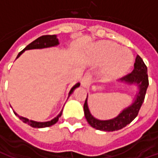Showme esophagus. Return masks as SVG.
I'll return each instance as SVG.
<instances>
[{
	"mask_svg": "<svg viewBox=\"0 0 158 158\" xmlns=\"http://www.w3.org/2000/svg\"><path fill=\"white\" fill-rule=\"evenodd\" d=\"M81 84L84 87H89L91 84V75L89 73H86L85 75L84 76V78L82 79V81H81Z\"/></svg>",
	"mask_w": 158,
	"mask_h": 158,
	"instance_id": "esophagus-1",
	"label": "esophagus"
}]
</instances>
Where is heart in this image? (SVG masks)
<instances>
[{"label":"heart","mask_w":158,"mask_h":158,"mask_svg":"<svg viewBox=\"0 0 158 158\" xmlns=\"http://www.w3.org/2000/svg\"><path fill=\"white\" fill-rule=\"evenodd\" d=\"M99 61L106 62V74L110 78H118L128 72L133 63V55L129 49L120 48L114 43H101L96 48Z\"/></svg>","instance_id":"b5f03b06"}]
</instances>
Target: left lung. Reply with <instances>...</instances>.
Listing matches in <instances>:
<instances>
[{"label": "left lung", "mask_w": 158, "mask_h": 158, "mask_svg": "<svg viewBox=\"0 0 158 158\" xmlns=\"http://www.w3.org/2000/svg\"><path fill=\"white\" fill-rule=\"evenodd\" d=\"M134 67L135 68L132 72L120 79V82L125 83L129 85H135L138 89L135 94V97L134 98L132 104L125 107L114 118L100 120L93 117L89 112L86 98L85 102L84 104V112L87 122L89 123L91 127L103 131H115L128 125L137 117L139 109L142 106V103L144 102L146 89L149 85V81L147 68L139 56H136Z\"/></svg>", "instance_id": "obj_1"}]
</instances>
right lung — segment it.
Returning <instances> with one entry per match:
<instances>
[{"label":"right lung","instance_id":"1","mask_svg":"<svg viewBox=\"0 0 158 158\" xmlns=\"http://www.w3.org/2000/svg\"><path fill=\"white\" fill-rule=\"evenodd\" d=\"M59 44L58 39L56 38V35H42L40 37H39L38 39H36L35 40H34L33 42H31L29 45H28L26 46L25 48L23 49V51L19 52V55L17 56V58H19L20 55H22L23 52L27 51V50H32V49H43V48H48V47H52V46H56ZM80 85L79 83H77L75 85H73L72 87V89H70L69 94V97L70 96V95L73 92V90L78 88L79 86ZM13 113H15V115L19 117V119H21L23 122L25 123H28L29 125H30L33 128H45V127H50V126L55 124L58 121V119L60 117L62 116V111H61V113H59L57 116L54 118L53 119H52L51 121H47V122H36V121H34V120H29V118H23V117H21L18 115L17 113L13 111Z\"/></svg>","mask_w":158,"mask_h":158}]
</instances>
